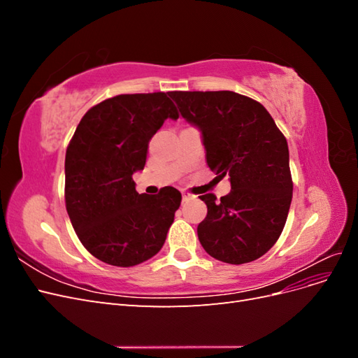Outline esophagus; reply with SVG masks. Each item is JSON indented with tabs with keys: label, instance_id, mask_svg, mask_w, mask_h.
Wrapping results in <instances>:
<instances>
[{
	"label": "esophagus",
	"instance_id": "34e87169",
	"mask_svg": "<svg viewBox=\"0 0 358 358\" xmlns=\"http://www.w3.org/2000/svg\"><path fill=\"white\" fill-rule=\"evenodd\" d=\"M182 199H183V201H188V200L196 199V196H194V194H191V192H188V191H182Z\"/></svg>",
	"mask_w": 358,
	"mask_h": 358
}]
</instances>
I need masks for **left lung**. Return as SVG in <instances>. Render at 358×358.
Masks as SVG:
<instances>
[{
	"mask_svg": "<svg viewBox=\"0 0 358 358\" xmlns=\"http://www.w3.org/2000/svg\"><path fill=\"white\" fill-rule=\"evenodd\" d=\"M182 117L201 131L206 161L231 191L204 194L197 227L204 251L229 264L264 255L279 239L292 199L287 138L263 104L233 91H173Z\"/></svg>",
	"mask_w": 358,
	"mask_h": 358,
	"instance_id": "1",
	"label": "left lung"
}]
</instances>
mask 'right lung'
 <instances>
[{
    "instance_id": "add662e5",
    "label": "right lung",
    "mask_w": 358,
    "mask_h": 358,
    "mask_svg": "<svg viewBox=\"0 0 358 358\" xmlns=\"http://www.w3.org/2000/svg\"><path fill=\"white\" fill-rule=\"evenodd\" d=\"M169 94V92H167ZM166 92L122 94L85 113L66 152V208L82 245L100 262L131 267L159 252L182 196L138 194L149 140L179 113Z\"/></svg>"
}]
</instances>
